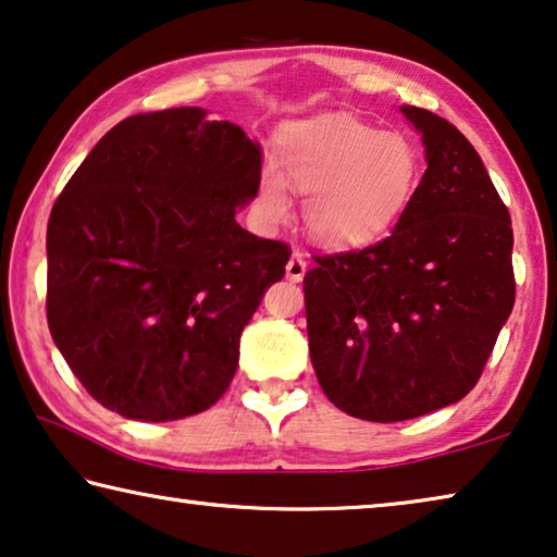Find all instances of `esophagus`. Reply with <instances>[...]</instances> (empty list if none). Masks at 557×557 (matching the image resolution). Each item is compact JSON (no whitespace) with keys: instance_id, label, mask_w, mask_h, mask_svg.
Returning <instances> with one entry per match:
<instances>
[{"instance_id":"esophagus-1","label":"esophagus","mask_w":557,"mask_h":557,"mask_svg":"<svg viewBox=\"0 0 557 557\" xmlns=\"http://www.w3.org/2000/svg\"><path fill=\"white\" fill-rule=\"evenodd\" d=\"M306 269H308L306 256H304L301 251H294V253H290V259H288V263H286V276H288L290 281H296V284H298V281L304 278Z\"/></svg>"}]
</instances>
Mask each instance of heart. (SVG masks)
<instances>
[{
  "label": "heart",
  "instance_id": "heart-1",
  "mask_svg": "<svg viewBox=\"0 0 557 557\" xmlns=\"http://www.w3.org/2000/svg\"><path fill=\"white\" fill-rule=\"evenodd\" d=\"M281 165L306 194V234L329 249H356L388 236L421 182V157L406 136L350 116L290 124L281 134ZM284 170L276 161L261 169L259 201L273 221L288 213Z\"/></svg>",
  "mask_w": 557,
  "mask_h": 557
}]
</instances>
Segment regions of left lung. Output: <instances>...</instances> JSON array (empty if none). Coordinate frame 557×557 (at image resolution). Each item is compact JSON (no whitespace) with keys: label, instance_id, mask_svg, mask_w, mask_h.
Returning a JSON list of instances; mask_svg holds the SVG:
<instances>
[{"label":"left lung","instance_id":"1","mask_svg":"<svg viewBox=\"0 0 557 557\" xmlns=\"http://www.w3.org/2000/svg\"><path fill=\"white\" fill-rule=\"evenodd\" d=\"M400 114L428 164L404 219L368 249L313 256L304 278L315 379L375 423L468 396L516 304L510 213L478 151L433 111Z\"/></svg>","mask_w":557,"mask_h":557}]
</instances>
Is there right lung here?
I'll return each mask as SVG.
<instances>
[{
	"label": "right lung",
	"instance_id": "1",
	"mask_svg": "<svg viewBox=\"0 0 557 557\" xmlns=\"http://www.w3.org/2000/svg\"><path fill=\"white\" fill-rule=\"evenodd\" d=\"M259 182V141L199 107L124 119L74 171L47 226V321L101 406L164 423L224 396L290 256L236 224Z\"/></svg>",
	"mask_w": 557,
	"mask_h": 557
}]
</instances>
